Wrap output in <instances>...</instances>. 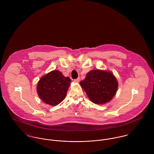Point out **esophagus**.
<instances>
[{
  "instance_id": "obj_1",
  "label": "esophagus",
  "mask_w": 154,
  "mask_h": 154,
  "mask_svg": "<svg viewBox=\"0 0 154 154\" xmlns=\"http://www.w3.org/2000/svg\"><path fill=\"white\" fill-rule=\"evenodd\" d=\"M79 81H80V78H78L77 79H76L74 80V82H76V83H78V82H79Z\"/></svg>"
}]
</instances>
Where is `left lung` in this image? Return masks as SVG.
Returning <instances> with one entry per match:
<instances>
[{
  "label": "left lung",
  "instance_id": "1",
  "mask_svg": "<svg viewBox=\"0 0 154 154\" xmlns=\"http://www.w3.org/2000/svg\"><path fill=\"white\" fill-rule=\"evenodd\" d=\"M89 99L96 104H104L115 96L118 81L113 73L104 70H92L79 83Z\"/></svg>",
  "mask_w": 154,
  "mask_h": 154
}]
</instances>
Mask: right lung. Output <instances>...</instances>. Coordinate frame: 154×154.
<instances>
[{"mask_svg": "<svg viewBox=\"0 0 154 154\" xmlns=\"http://www.w3.org/2000/svg\"><path fill=\"white\" fill-rule=\"evenodd\" d=\"M71 79L59 70H52L43 76L37 83L38 95L44 103L51 106L59 104L65 98Z\"/></svg>", "mask_w": 154, "mask_h": 154, "instance_id": "1", "label": "right lung"}]
</instances>
